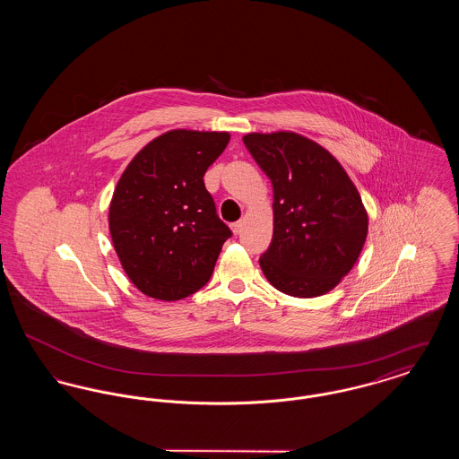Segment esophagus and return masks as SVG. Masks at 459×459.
<instances>
[{"label":"esophagus","instance_id":"1","mask_svg":"<svg viewBox=\"0 0 459 459\" xmlns=\"http://www.w3.org/2000/svg\"><path fill=\"white\" fill-rule=\"evenodd\" d=\"M242 227H244V221H242V220H238V221H234V223L230 225V229H232V232H234L236 236H239L240 232H242Z\"/></svg>","mask_w":459,"mask_h":459}]
</instances>
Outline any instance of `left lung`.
<instances>
[{"label":"left lung","mask_w":459,"mask_h":459,"mask_svg":"<svg viewBox=\"0 0 459 459\" xmlns=\"http://www.w3.org/2000/svg\"><path fill=\"white\" fill-rule=\"evenodd\" d=\"M273 187V238L260 258L266 281L294 298L337 287L358 262L368 213L344 167L298 132L242 137Z\"/></svg>","instance_id":"obj_1"}]
</instances>
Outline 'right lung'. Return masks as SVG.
<instances>
[{
    "instance_id": "right-lung-1",
    "label": "right lung",
    "mask_w": 459,
    "mask_h": 459,
    "mask_svg": "<svg viewBox=\"0 0 459 459\" xmlns=\"http://www.w3.org/2000/svg\"><path fill=\"white\" fill-rule=\"evenodd\" d=\"M229 141V132H165L120 175L109 201V236L143 294L178 301L210 281L232 232L217 217L203 177Z\"/></svg>"
}]
</instances>
